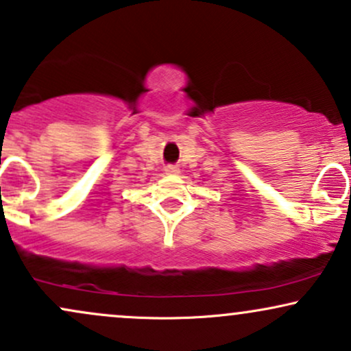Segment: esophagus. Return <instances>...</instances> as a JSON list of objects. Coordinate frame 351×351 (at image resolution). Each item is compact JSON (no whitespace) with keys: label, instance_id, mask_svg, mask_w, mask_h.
Instances as JSON below:
<instances>
[{"label":"esophagus","instance_id":"obj_1","mask_svg":"<svg viewBox=\"0 0 351 351\" xmlns=\"http://www.w3.org/2000/svg\"><path fill=\"white\" fill-rule=\"evenodd\" d=\"M165 173H167V175H178L180 168L175 167V165H167V167H165Z\"/></svg>","mask_w":351,"mask_h":351}]
</instances>
